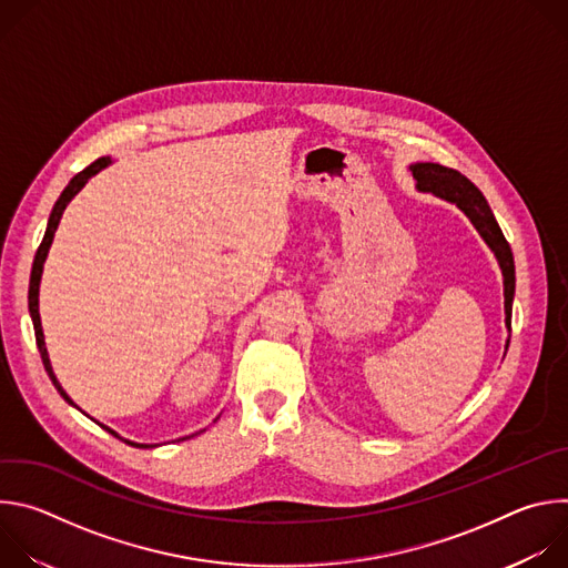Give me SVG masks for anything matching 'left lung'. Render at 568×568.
<instances>
[{"instance_id":"obj_1","label":"left lung","mask_w":568,"mask_h":568,"mask_svg":"<svg viewBox=\"0 0 568 568\" xmlns=\"http://www.w3.org/2000/svg\"><path fill=\"white\" fill-rule=\"evenodd\" d=\"M412 173L418 182V189L425 193H434L447 202H454L476 226V231L488 242L495 252L501 272H504V296H506V326L510 328L513 321V296H515V261L508 240L504 237L488 202L483 193L458 171L440 166V164H414Z\"/></svg>"}]
</instances>
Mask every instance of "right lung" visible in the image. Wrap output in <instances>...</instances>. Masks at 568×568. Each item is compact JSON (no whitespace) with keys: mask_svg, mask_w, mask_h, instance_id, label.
<instances>
[{"mask_svg":"<svg viewBox=\"0 0 568 568\" xmlns=\"http://www.w3.org/2000/svg\"><path fill=\"white\" fill-rule=\"evenodd\" d=\"M110 164V156H101V159H97L94 164H90L88 169H83L80 171L78 175H73L71 178V182L67 184V189L62 191V195L58 197V202L53 204V211H51V215H49V224H47V231H44V237H42V242H40V247H38V252H36V258H33V270H31V283H29V312H31V318H33V331H36V344H38V351H40V357H42V364H44V368H47V373H49V377H51V382H53V386L58 388V393L69 402V404H73L71 402V397L62 390V386L58 384V379H55V375H53V371H51V364H49V357H47V348H44V335H42V323H40V312H38V292H40V276H42V265H44V258H47V254H49V247H51V240H53V233H55V229H58V222H60V217H62V211H64V206L71 202V197L85 186V182L92 178V175H97L99 171H103L105 166ZM75 407V404H73ZM108 429V427H105ZM112 436H116L119 438V434H114L112 429H108ZM119 440H123V438H119ZM128 445H134V447H152V445H136V443H130V440H125Z\"/></svg>","mask_w":568,"mask_h":568,"instance_id":"1","label":"right lung"}]
</instances>
